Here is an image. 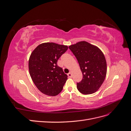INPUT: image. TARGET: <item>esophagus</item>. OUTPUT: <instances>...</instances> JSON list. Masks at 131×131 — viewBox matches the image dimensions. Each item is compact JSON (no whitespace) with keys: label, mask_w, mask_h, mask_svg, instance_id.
Masks as SVG:
<instances>
[{"label":"esophagus","mask_w":131,"mask_h":131,"mask_svg":"<svg viewBox=\"0 0 131 131\" xmlns=\"http://www.w3.org/2000/svg\"><path fill=\"white\" fill-rule=\"evenodd\" d=\"M68 76L69 78H72V73H71V72H69V73L68 74Z\"/></svg>","instance_id":"esophagus-1"}]
</instances>
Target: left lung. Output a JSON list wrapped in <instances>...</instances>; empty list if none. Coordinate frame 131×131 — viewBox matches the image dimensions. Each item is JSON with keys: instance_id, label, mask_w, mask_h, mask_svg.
Masks as SVG:
<instances>
[{"instance_id": "left-lung-1", "label": "left lung", "mask_w": 131, "mask_h": 131, "mask_svg": "<svg viewBox=\"0 0 131 131\" xmlns=\"http://www.w3.org/2000/svg\"><path fill=\"white\" fill-rule=\"evenodd\" d=\"M76 57L82 72V80L77 89L84 94L96 92L103 83L106 74V59L98 47L85 41L69 46Z\"/></svg>"}]
</instances>
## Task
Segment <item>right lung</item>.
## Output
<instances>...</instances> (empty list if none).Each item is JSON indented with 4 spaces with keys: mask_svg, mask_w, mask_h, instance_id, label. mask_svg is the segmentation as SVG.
Masks as SVG:
<instances>
[{
    "mask_svg": "<svg viewBox=\"0 0 131 131\" xmlns=\"http://www.w3.org/2000/svg\"><path fill=\"white\" fill-rule=\"evenodd\" d=\"M68 46L53 42L38 45L29 59V71L38 89L47 96L60 93L68 76L57 65L58 59L68 50Z\"/></svg>",
    "mask_w": 131,
    "mask_h": 131,
    "instance_id": "obj_1",
    "label": "right lung"
}]
</instances>
